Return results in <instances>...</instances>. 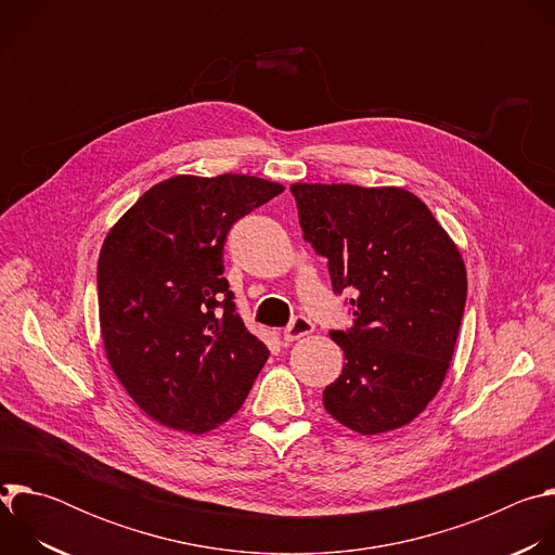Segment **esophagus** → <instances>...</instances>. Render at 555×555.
I'll return each instance as SVG.
<instances>
[{"label": "esophagus", "mask_w": 555, "mask_h": 555, "mask_svg": "<svg viewBox=\"0 0 555 555\" xmlns=\"http://www.w3.org/2000/svg\"><path fill=\"white\" fill-rule=\"evenodd\" d=\"M311 332H313V323L307 319V315L298 313V315H294L292 323L283 330V338H285L287 343H294V340H300L302 336H307V334H311Z\"/></svg>", "instance_id": "esophagus-1"}]
</instances>
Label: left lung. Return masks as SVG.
I'll list each match as a JSON object with an SVG mask.
<instances>
[{
    "label": "left lung",
    "instance_id": "8db88e82",
    "mask_svg": "<svg viewBox=\"0 0 555 555\" xmlns=\"http://www.w3.org/2000/svg\"><path fill=\"white\" fill-rule=\"evenodd\" d=\"M302 240L327 259L353 325L330 336L347 364L323 390L360 435L413 422L435 398L459 336L467 276L428 206L404 189L294 184Z\"/></svg>",
    "mask_w": 555,
    "mask_h": 555
}]
</instances>
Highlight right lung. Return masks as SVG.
Here are the masks:
<instances>
[{"label":"right lung","instance_id":"1","mask_svg":"<svg viewBox=\"0 0 555 555\" xmlns=\"http://www.w3.org/2000/svg\"><path fill=\"white\" fill-rule=\"evenodd\" d=\"M281 191L250 176H178L109 230L96 272L103 343L155 422L199 435L248 398L270 351L236 313L223 246L236 221Z\"/></svg>","mask_w":555,"mask_h":555}]
</instances>
